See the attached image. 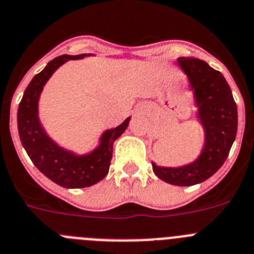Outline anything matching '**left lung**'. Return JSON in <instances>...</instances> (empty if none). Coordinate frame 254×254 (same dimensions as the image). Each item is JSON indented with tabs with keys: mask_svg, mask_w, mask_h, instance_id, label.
I'll list each match as a JSON object with an SVG mask.
<instances>
[{
	"mask_svg": "<svg viewBox=\"0 0 254 254\" xmlns=\"http://www.w3.org/2000/svg\"><path fill=\"white\" fill-rule=\"evenodd\" d=\"M193 91L197 118L204 127L205 143L200 155L182 167H161L152 162L153 172L175 186H192L211 177L223 166L238 129V111L229 84L219 70L197 58H178Z\"/></svg>",
	"mask_w": 254,
	"mask_h": 254,
	"instance_id": "8db88e82",
	"label": "left lung"
}]
</instances>
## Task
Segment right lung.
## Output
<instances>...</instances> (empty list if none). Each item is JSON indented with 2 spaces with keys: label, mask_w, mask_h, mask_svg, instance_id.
Returning <instances> with one entry per match:
<instances>
[{
  "label": "right lung",
  "mask_w": 254,
  "mask_h": 254,
  "mask_svg": "<svg viewBox=\"0 0 254 254\" xmlns=\"http://www.w3.org/2000/svg\"><path fill=\"white\" fill-rule=\"evenodd\" d=\"M91 54L57 57L38 73L25 90L17 110V129L22 147L43 175L65 189H82L101 181L109 173L113 158L114 141L129 125L130 118L114 129L102 132L99 147L88 154L78 155L59 147L50 138L39 120V99L48 79L68 61H76Z\"/></svg>",
  "instance_id": "right-lung-1"
}]
</instances>
